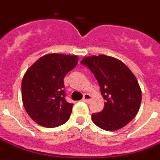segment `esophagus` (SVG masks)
Here are the masks:
<instances>
[{
  "label": "esophagus",
  "mask_w": 160,
  "mask_h": 160,
  "mask_svg": "<svg viewBox=\"0 0 160 160\" xmlns=\"http://www.w3.org/2000/svg\"><path fill=\"white\" fill-rule=\"evenodd\" d=\"M91 99H92V97L89 94H88V93H85L84 95H83V98H82V101H84L85 103H89L91 101Z\"/></svg>",
  "instance_id": "esophagus-1"
}]
</instances>
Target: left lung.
I'll use <instances>...</instances> for the list:
<instances>
[{"instance_id": "left-lung-1", "label": "left lung", "mask_w": 160, "mask_h": 160, "mask_svg": "<svg viewBox=\"0 0 160 160\" xmlns=\"http://www.w3.org/2000/svg\"><path fill=\"white\" fill-rule=\"evenodd\" d=\"M81 63L94 74L105 100L101 112L92 115L93 123L110 132L127 126L141 105L142 90L135 75L121 61L105 55L86 56Z\"/></svg>"}]
</instances>
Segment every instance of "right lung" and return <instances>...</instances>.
I'll return each mask as SVG.
<instances>
[{
    "label": "right lung",
    "mask_w": 160,
    "mask_h": 160,
    "mask_svg": "<svg viewBox=\"0 0 160 160\" xmlns=\"http://www.w3.org/2000/svg\"><path fill=\"white\" fill-rule=\"evenodd\" d=\"M78 56L51 53L28 68L22 81L25 110L37 124L56 127L70 118L73 104L65 99V75L77 66Z\"/></svg>",
    "instance_id": "obj_1"
}]
</instances>
